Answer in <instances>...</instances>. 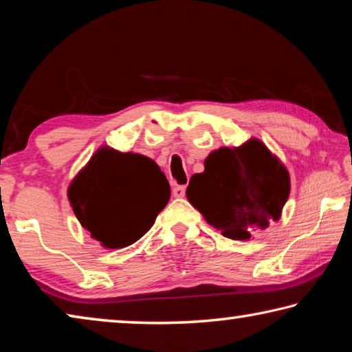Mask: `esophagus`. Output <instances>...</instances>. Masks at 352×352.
Listing matches in <instances>:
<instances>
[{"label":"esophagus","mask_w":352,"mask_h":352,"mask_svg":"<svg viewBox=\"0 0 352 352\" xmlns=\"http://www.w3.org/2000/svg\"><path fill=\"white\" fill-rule=\"evenodd\" d=\"M172 194H174V197L177 199L184 197V194H186V186H184V184H177V186L172 189Z\"/></svg>","instance_id":"34e87169"}]
</instances>
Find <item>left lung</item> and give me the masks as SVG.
<instances>
[{
	"label": "left lung",
	"mask_w": 352,
	"mask_h": 352,
	"mask_svg": "<svg viewBox=\"0 0 352 352\" xmlns=\"http://www.w3.org/2000/svg\"><path fill=\"white\" fill-rule=\"evenodd\" d=\"M290 194L285 166L259 140L220 147L189 180L186 197L225 237L247 241L281 217Z\"/></svg>",
	"instance_id": "8db88e82"
}]
</instances>
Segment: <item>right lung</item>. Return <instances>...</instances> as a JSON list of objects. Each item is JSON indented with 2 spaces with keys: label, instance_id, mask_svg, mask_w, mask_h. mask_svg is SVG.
<instances>
[{
  "label": "right lung",
  "instance_id": "1",
  "mask_svg": "<svg viewBox=\"0 0 352 352\" xmlns=\"http://www.w3.org/2000/svg\"><path fill=\"white\" fill-rule=\"evenodd\" d=\"M76 217L105 248H124L144 236L170 199L153 160L100 147L69 184Z\"/></svg>",
  "mask_w": 352,
  "mask_h": 352
}]
</instances>
